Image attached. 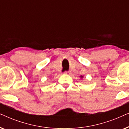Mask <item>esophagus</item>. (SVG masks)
Listing matches in <instances>:
<instances>
[{"label": "esophagus", "instance_id": "1", "mask_svg": "<svg viewBox=\"0 0 129 129\" xmlns=\"http://www.w3.org/2000/svg\"><path fill=\"white\" fill-rule=\"evenodd\" d=\"M64 74H66V75H70L72 74V73L70 72H65Z\"/></svg>", "mask_w": 129, "mask_h": 129}]
</instances>
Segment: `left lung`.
I'll list each match as a JSON object with an SVG mask.
<instances>
[{
    "label": "left lung",
    "instance_id": "1",
    "mask_svg": "<svg viewBox=\"0 0 129 129\" xmlns=\"http://www.w3.org/2000/svg\"><path fill=\"white\" fill-rule=\"evenodd\" d=\"M83 77H84V76H83V75H81L80 76V78L81 79H83Z\"/></svg>",
    "mask_w": 129,
    "mask_h": 129
}]
</instances>
